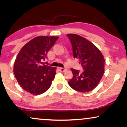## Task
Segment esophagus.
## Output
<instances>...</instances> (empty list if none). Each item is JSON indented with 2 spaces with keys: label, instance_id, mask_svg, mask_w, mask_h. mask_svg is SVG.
<instances>
[{
  "label": "esophagus",
  "instance_id": "34e87169",
  "mask_svg": "<svg viewBox=\"0 0 127 127\" xmlns=\"http://www.w3.org/2000/svg\"><path fill=\"white\" fill-rule=\"evenodd\" d=\"M58 69L60 70V71H61V72H65V71L67 70L66 69L63 68V67H58Z\"/></svg>",
  "mask_w": 127,
  "mask_h": 127
}]
</instances>
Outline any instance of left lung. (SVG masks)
<instances>
[{
  "instance_id": "obj_1",
  "label": "left lung",
  "mask_w": 127,
  "mask_h": 127,
  "mask_svg": "<svg viewBox=\"0 0 127 127\" xmlns=\"http://www.w3.org/2000/svg\"><path fill=\"white\" fill-rule=\"evenodd\" d=\"M73 48V57L79 59L84 71L71 69L70 87L76 91L87 93L94 89L104 73L105 59L99 50L91 41L76 34H67Z\"/></svg>"
}]
</instances>
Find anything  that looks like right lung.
Listing matches in <instances>:
<instances>
[{
	"instance_id": "obj_1",
	"label": "right lung",
	"mask_w": 127,
	"mask_h": 127,
	"mask_svg": "<svg viewBox=\"0 0 127 127\" xmlns=\"http://www.w3.org/2000/svg\"><path fill=\"white\" fill-rule=\"evenodd\" d=\"M59 37L37 36L24 45L14 64L13 72L18 84L31 94L40 95L49 89L57 68L43 61Z\"/></svg>"
}]
</instances>
